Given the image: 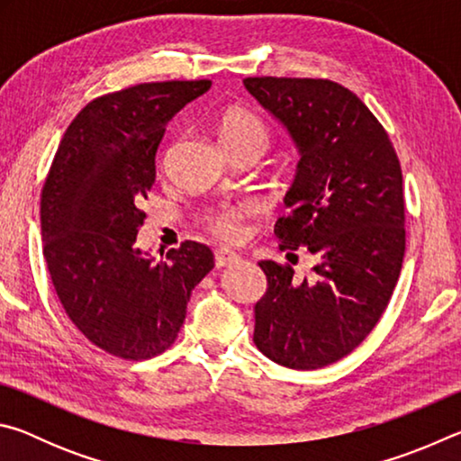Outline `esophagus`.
Segmentation results:
<instances>
[{
    "instance_id": "esophagus-1",
    "label": "esophagus",
    "mask_w": 461,
    "mask_h": 461,
    "mask_svg": "<svg viewBox=\"0 0 461 461\" xmlns=\"http://www.w3.org/2000/svg\"><path fill=\"white\" fill-rule=\"evenodd\" d=\"M240 260V254L233 252L230 248H220L215 249V264L217 267H228V264H233Z\"/></svg>"
}]
</instances>
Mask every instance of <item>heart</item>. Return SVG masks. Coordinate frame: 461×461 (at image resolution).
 Wrapping results in <instances>:
<instances>
[{
    "label": "heart",
    "instance_id": "b5f03b06",
    "mask_svg": "<svg viewBox=\"0 0 461 461\" xmlns=\"http://www.w3.org/2000/svg\"><path fill=\"white\" fill-rule=\"evenodd\" d=\"M220 134L228 150L248 148L262 154L270 144V131L264 122L244 107H231L220 122ZM256 212L252 201L220 203L205 215L207 230L225 241H238L244 233V221Z\"/></svg>",
    "mask_w": 461,
    "mask_h": 461
}]
</instances>
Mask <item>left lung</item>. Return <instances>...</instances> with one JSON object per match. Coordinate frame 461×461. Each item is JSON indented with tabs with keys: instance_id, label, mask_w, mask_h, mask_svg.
Wrapping results in <instances>:
<instances>
[{
	"instance_id": "obj_1",
	"label": "left lung",
	"mask_w": 461,
	"mask_h": 461,
	"mask_svg": "<svg viewBox=\"0 0 461 461\" xmlns=\"http://www.w3.org/2000/svg\"><path fill=\"white\" fill-rule=\"evenodd\" d=\"M246 89L301 152L275 233L288 260L315 256L313 275L262 260L267 293L254 343L272 362L317 370L360 346L380 321L404 256V193L386 130L354 91L330 79L248 77Z\"/></svg>"
}]
</instances>
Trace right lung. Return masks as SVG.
<instances>
[{"instance_id": "1", "label": "right lung", "mask_w": 461, "mask_h": 461, "mask_svg": "<svg viewBox=\"0 0 461 461\" xmlns=\"http://www.w3.org/2000/svg\"><path fill=\"white\" fill-rule=\"evenodd\" d=\"M212 81H160L107 93L62 136L41 194L42 252L54 291L93 346L148 360L173 346L193 288L213 268L205 244L185 240L156 262L136 248L168 122Z\"/></svg>"}]
</instances>
